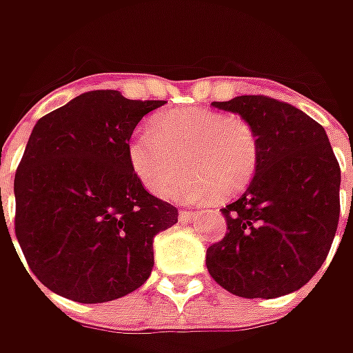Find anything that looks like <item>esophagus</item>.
<instances>
[{
  "instance_id": "34e87169",
  "label": "esophagus",
  "mask_w": 353,
  "mask_h": 353,
  "mask_svg": "<svg viewBox=\"0 0 353 353\" xmlns=\"http://www.w3.org/2000/svg\"><path fill=\"white\" fill-rule=\"evenodd\" d=\"M181 220L183 222H190V220H194V216H196V212H190V210H181Z\"/></svg>"
}]
</instances>
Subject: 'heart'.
I'll list each match as a JSON object with an SVG mask.
<instances>
[{
  "label": "heart",
  "instance_id": "b5f03b06",
  "mask_svg": "<svg viewBox=\"0 0 353 353\" xmlns=\"http://www.w3.org/2000/svg\"><path fill=\"white\" fill-rule=\"evenodd\" d=\"M259 135L245 117L212 110H179L157 116L129 141V165L151 194L169 190L179 202L232 198L243 192L259 167Z\"/></svg>",
  "mask_w": 353,
  "mask_h": 353
}]
</instances>
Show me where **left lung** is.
I'll list each match as a JSON object with an SVG mask.
<instances>
[{"mask_svg":"<svg viewBox=\"0 0 353 353\" xmlns=\"http://www.w3.org/2000/svg\"><path fill=\"white\" fill-rule=\"evenodd\" d=\"M214 108L245 117L259 135V167L222 214L228 234L206 251L212 279L236 296L275 299L305 287L332 248L340 165L324 128L294 105L237 96Z\"/></svg>","mask_w":353,"mask_h":353,"instance_id":"obj_1","label":"left lung"}]
</instances>
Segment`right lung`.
<instances>
[{
  "instance_id": "1",
  "label": "right lung",
  "mask_w": 353,
  "mask_h": 353,
  "mask_svg": "<svg viewBox=\"0 0 353 353\" xmlns=\"http://www.w3.org/2000/svg\"><path fill=\"white\" fill-rule=\"evenodd\" d=\"M163 103L94 90L34 123L13 183L15 236L52 292L108 303L151 275L153 239L179 222V212L143 188L129 139Z\"/></svg>"
}]
</instances>
